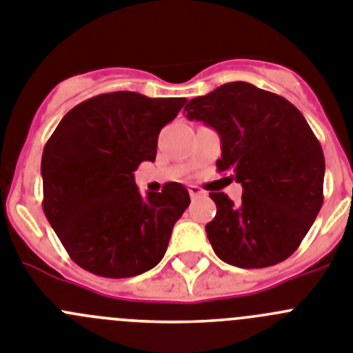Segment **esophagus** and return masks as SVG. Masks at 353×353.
Segmentation results:
<instances>
[{
  "label": "esophagus",
  "instance_id": "obj_1",
  "mask_svg": "<svg viewBox=\"0 0 353 353\" xmlns=\"http://www.w3.org/2000/svg\"><path fill=\"white\" fill-rule=\"evenodd\" d=\"M188 192H190V196H192V199H199V196H205L204 190L199 188V186H195V184H190V186H188Z\"/></svg>",
  "mask_w": 353,
  "mask_h": 353
}]
</instances>
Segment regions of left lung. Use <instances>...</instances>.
<instances>
[{"label":"left lung","instance_id":"obj_1","mask_svg":"<svg viewBox=\"0 0 353 353\" xmlns=\"http://www.w3.org/2000/svg\"><path fill=\"white\" fill-rule=\"evenodd\" d=\"M221 139L218 172H230L243 196L209 193L214 220L205 225L212 250L243 269L269 268L299 248L323 202L325 160L303 114L279 94L228 82L184 107Z\"/></svg>","mask_w":353,"mask_h":353}]
</instances>
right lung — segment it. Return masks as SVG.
I'll list each match as a JSON object with an SVG mask.
<instances>
[{"mask_svg":"<svg viewBox=\"0 0 353 353\" xmlns=\"http://www.w3.org/2000/svg\"><path fill=\"white\" fill-rule=\"evenodd\" d=\"M184 98H148L133 91L98 94L70 110L42 154L43 212L85 271L130 278L163 259L188 190L167 183L142 196L133 172L154 161L158 135Z\"/></svg>","mask_w":353,"mask_h":353,"instance_id":"right-lung-1","label":"right lung"}]
</instances>
